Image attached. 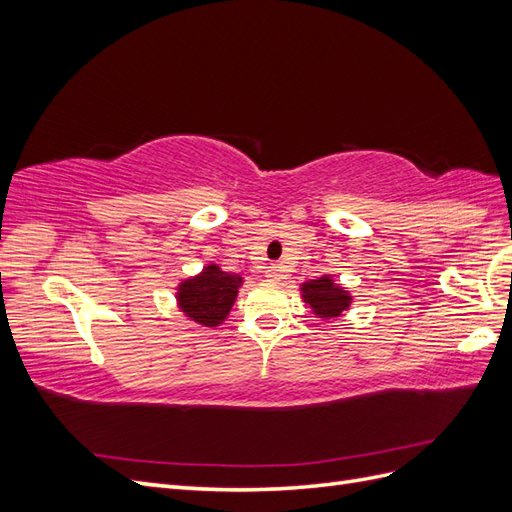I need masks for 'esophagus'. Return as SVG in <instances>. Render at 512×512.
<instances>
[{
	"mask_svg": "<svg viewBox=\"0 0 512 512\" xmlns=\"http://www.w3.org/2000/svg\"><path fill=\"white\" fill-rule=\"evenodd\" d=\"M265 277L269 282H280L282 280V275H280V269H277L275 265H271V267H267V271H265Z\"/></svg>",
	"mask_w": 512,
	"mask_h": 512,
	"instance_id": "esophagus-1",
	"label": "esophagus"
}]
</instances>
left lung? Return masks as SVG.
Instances as JSON below:
<instances>
[{"label": "left lung", "mask_w": 512, "mask_h": 512, "mask_svg": "<svg viewBox=\"0 0 512 512\" xmlns=\"http://www.w3.org/2000/svg\"><path fill=\"white\" fill-rule=\"evenodd\" d=\"M301 299L309 305L312 314L320 320H335L344 316L352 305V292L346 290L342 284H337L333 277L327 273L316 280H309L301 284Z\"/></svg>", "instance_id": "left-lung-1"}]
</instances>
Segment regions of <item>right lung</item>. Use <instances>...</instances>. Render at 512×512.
Listing matches in <instances>:
<instances>
[{"label":"right lung","instance_id":"right-lung-1","mask_svg":"<svg viewBox=\"0 0 512 512\" xmlns=\"http://www.w3.org/2000/svg\"><path fill=\"white\" fill-rule=\"evenodd\" d=\"M241 286L243 277L239 273L222 271L211 262L200 273L179 282L175 292L177 307L190 322L215 329L228 318Z\"/></svg>","mask_w":512,"mask_h":512}]
</instances>
